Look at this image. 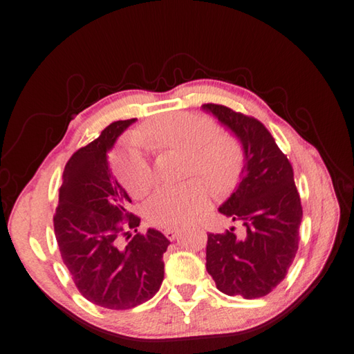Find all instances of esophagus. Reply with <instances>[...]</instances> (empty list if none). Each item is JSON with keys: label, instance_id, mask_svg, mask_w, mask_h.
I'll list each match as a JSON object with an SVG mask.
<instances>
[{"label": "esophagus", "instance_id": "1", "mask_svg": "<svg viewBox=\"0 0 354 354\" xmlns=\"http://www.w3.org/2000/svg\"><path fill=\"white\" fill-rule=\"evenodd\" d=\"M163 232H165V236L168 237L169 240H176V237L180 234V230H177V228H166Z\"/></svg>", "mask_w": 354, "mask_h": 354}]
</instances>
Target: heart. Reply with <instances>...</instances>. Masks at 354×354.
Wrapping results in <instances>:
<instances>
[{
	"label": "heart",
	"mask_w": 354,
	"mask_h": 354,
	"mask_svg": "<svg viewBox=\"0 0 354 354\" xmlns=\"http://www.w3.org/2000/svg\"><path fill=\"white\" fill-rule=\"evenodd\" d=\"M208 118L174 112L151 120L145 124L140 142L157 151H176L185 154V174L198 176L217 192H223L236 182L242 152L232 137L214 132ZM114 171L131 196L140 197L149 191L152 169L137 148H126L114 158ZM209 189L200 180L182 186H163L146 203V217L160 228H180L191 223L208 209Z\"/></svg>",
	"instance_id": "1"
}]
</instances>
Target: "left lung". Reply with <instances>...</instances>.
<instances>
[{"label":"left lung","instance_id":"8db88e82","mask_svg":"<svg viewBox=\"0 0 354 354\" xmlns=\"http://www.w3.org/2000/svg\"><path fill=\"white\" fill-rule=\"evenodd\" d=\"M203 109L234 132L245 152L240 183L218 208L243 231L209 232L206 271L225 295L263 297L283 281L299 248L302 203L292 166L257 118L223 104Z\"/></svg>","mask_w":354,"mask_h":354}]
</instances>
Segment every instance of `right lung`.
I'll return each mask as SVG.
<instances>
[{"instance_id":"obj_1","label":"right lung","mask_w":354,"mask_h":354,"mask_svg":"<svg viewBox=\"0 0 354 354\" xmlns=\"http://www.w3.org/2000/svg\"><path fill=\"white\" fill-rule=\"evenodd\" d=\"M136 118L118 120L66 163L53 230L72 281L89 302L129 310L149 301L165 277L162 232L137 231L140 217L108 165V151ZM134 230L132 236L129 232Z\"/></svg>"}]
</instances>
